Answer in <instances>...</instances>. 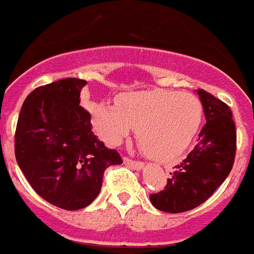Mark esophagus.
Wrapping results in <instances>:
<instances>
[{
	"label": "esophagus",
	"instance_id": "obj_1",
	"mask_svg": "<svg viewBox=\"0 0 254 254\" xmlns=\"http://www.w3.org/2000/svg\"><path fill=\"white\" fill-rule=\"evenodd\" d=\"M124 163L127 164V167L134 168L135 170H140L143 168V163L142 161H134V160L129 159V157H124Z\"/></svg>",
	"mask_w": 254,
	"mask_h": 254
}]
</instances>
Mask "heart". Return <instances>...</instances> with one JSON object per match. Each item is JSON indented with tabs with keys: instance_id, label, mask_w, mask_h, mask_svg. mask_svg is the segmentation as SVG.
<instances>
[{
	"instance_id": "b5f03b06",
	"label": "heart",
	"mask_w": 254,
	"mask_h": 254,
	"mask_svg": "<svg viewBox=\"0 0 254 254\" xmlns=\"http://www.w3.org/2000/svg\"><path fill=\"white\" fill-rule=\"evenodd\" d=\"M95 130L110 144L137 127V140L144 155L173 161L189 148L203 119V104L189 93L152 90L125 94L117 103L89 104Z\"/></svg>"
}]
</instances>
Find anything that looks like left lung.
I'll return each instance as SVG.
<instances>
[{
  "mask_svg": "<svg viewBox=\"0 0 254 254\" xmlns=\"http://www.w3.org/2000/svg\"><path fill=\"white\" fill-rule=\"evenodd\" d=\"M205 125L196 144L176 167L163 191L150 195L152 205L168 213H182L203 204L227 178L236 152V130L230 107L203 89L197 90Z\"/></svg>",
  "mask_w": 254,
  "mask_h": 254,
  "instance_id": "left-lung-1",
  "label": "left lung"
}]
</instances>
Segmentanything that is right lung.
Instances as JSON below:
<instances>
[{"mask_svg":"<svg viewBox=\"0 0 254 254\" xmlns=\"http://www.w3.org/2000/svg\"><path fill=\"white\" fill-rule=\"evenodd\" d=\"M80 78L40 86L25 98L15 131V157L27 181L48 203L82 209L99 195L104 170L123 164L93 133L80 106Z\"/></svg>","mask_w":254,"mask_h":254,"instance_id":"right-lung-1","label":"right lung"}]
</instances>
